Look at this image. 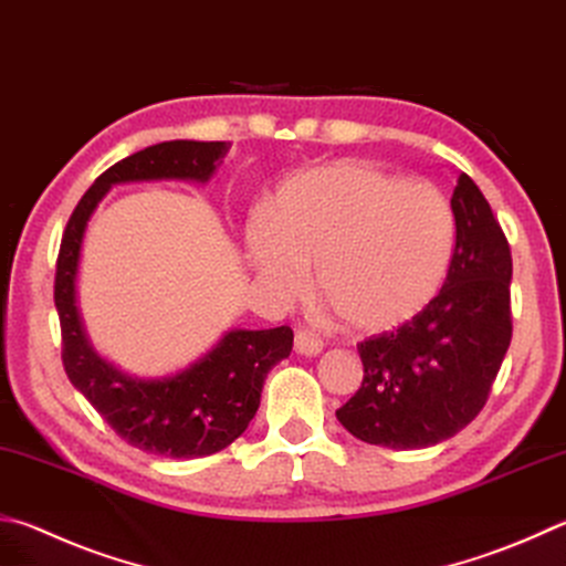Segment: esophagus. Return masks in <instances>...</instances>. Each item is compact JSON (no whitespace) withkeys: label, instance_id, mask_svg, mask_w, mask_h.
<instances>
[{"label":"esophagus","instance_id":"esophagus-1","mask_svg":"<svg viewBox=\"0 0 566 566\" xmlns=\"http://www.w3.org/2000/svg\"><path fill=\"white\" fill-rule=\"evenodd\" d=\"M294 348H296V354H302V356H316L324 352V344L316 334L300 328V332L294 334Z\"/></svg>","mask_w":566,"mask_h":566}]
</instances>
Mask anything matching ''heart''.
I'll list each match as a JSON object with an SVG mask.
<instances>
[{
	"label": "heart",
	"mask_w": 566,
	"mask_h": 566,
	"mask_svg": "<svg viewBox=\"0 0 566 566\" xmlns=\"http://www.w3.org/2000/svg\"><path fill=\"white\" fill-rule=\"evenodd\" d=\"M248 260L276 300H294L314 266L316 294L364 334L403 326L436 300L455 244L446 195L366 163L336 160L286 180L272 218L254 214Z\"/></svg>",
	"instance_id": "1"
}]
</instances>
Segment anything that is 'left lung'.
<instances>
[{
	"label": "left lung",
	"instance_id": "8db88e82",
	"mask_svg": "<svg viewBox=\"0 0 566 566\" xmlns=\"http://www.w3.org/2000/svg\"><path fill=\"white\" fill-rule=\"evenodd\" d=\"M455 250L443 290L413 322L358 344L361 388L336 410L354 438L394 450L453 438L490 396L512 338V254L465 172L450 198Z\"/></svg>",
	"mask_w": 566,
	"mask_h": 566
}]
</instances>
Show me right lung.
<instances>
[{"label":"right lung","instance_id":"1","mask_svg":"<svg viewBox=\"0 0 566 566\" xmlns=\"http://www.w3.org/2000/svg\"><path fill=\"white\" fill-rule=\"evenodd\" d=\"M224 140H166L118 160L78 200L56 260L54 302L61 322V358L69 381L128 446L166 458H202L228 448L260 408L266 374L290 356V326L232 328L200 361L166 378H133L91 346L76 306V274L91 214L120 182H208L228 156Z\"/></svg>","mask_w":566,"mask_h":566}]
</instances>
